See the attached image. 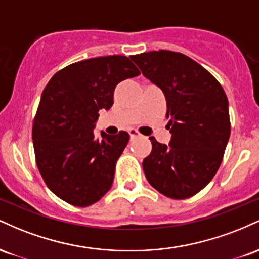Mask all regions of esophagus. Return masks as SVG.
<instances>
[{"mask_svg":"<svg viewBox=\"0 0 259 259\" xmlns=\"http://www.w3.org/2000/svg\"><path fill=\"white\" fill-rule=\"evenodd\" d=\"M129 135H130V139H135V138H139L140 133L135 129H130L129 130Z\"/></svg>","mask_w":259,"mask_h":259,"instance_id":"obj_1","label":"esophagus"}]
</instances>
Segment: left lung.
I'll return each instance as SVG.
<instances>
[{
  "instance_id": "left-lung-1",
  "label": "left lung",
  "mask_w": 259,
  "mask_h": 259,
  "mask_svg": "<svg viewBox=\"0 0 259 259\" xmlns=\"http://www.w3.org/2000/svg\"><path fill=\"white\" fill-rule=\"evenodd\" d=\"M132 59L164 94L171 134L169 145L150 138L152 151L142 162L146 179L169 198L191 197L221 167L230 138L227 95L212 74L183 53L160 50Z\"/></svg>"
}]
</instances>
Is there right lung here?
<instances>
[{"instance_id":"1","label":"right lung","mask_w":259,"mask_h":259,"mask_svg":"<svg viewBox=\"0 0 259 259\" xmlns=\"http://www.w3.org/2000/svg\"><path fill=\"white\" fill-rule=\"evenodd\" d=\"M140 74L125 56L85 59L52 76L41 95L32 125L36 164L47 187L76 207L94 204L111 189L115 163L129 134L94 129L101 109L108 111L119 82Z\"/></svg>"}]
</instances>
